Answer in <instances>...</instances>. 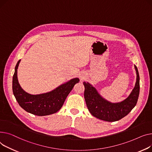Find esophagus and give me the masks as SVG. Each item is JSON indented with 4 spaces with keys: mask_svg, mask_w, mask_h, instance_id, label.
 Masks as SVG:
<instances>
[{
    "mask_svg": "<svg viewBox=\"0 0 152 152\" xmlns=\"http://www.w3.org/2000/svg\"><path fill=\"white\" fill-rule=\"evenodd\" d=\"M85 75H83V74H80V75H79V77H80V78L81 79V80H83L85 78Z\"/></svg>",
    "mask_w": 152,
    "mask_h": 152,
    "instance_id": "1",
    "label": "esophagus"
}]
</instances>
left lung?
<instances>
[{"mask_svg":"<svg viewBox=\"0 0 152 152\" xmlns=\"http://www.w3.org/2000/svg\"><path fill=\"white\" fill-rule=\"evenodd\" d=\"M136 82L129 96L121 102L112 103L103 98L88 82H83L84 97L88 110L94 117L106 121H116L126 116L136 106L140 91L139 75L137 67Z\"/></svg>","mask_w":152,"mask_h":152,"instance_id":"obj_1","label":"left lung"}]
</instances>
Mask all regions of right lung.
<instances>
[{"mask_svg":"<svg viewBox=\"0 0 152 152\" xmlns=\"http://www.w3.org/2000/svg\"><path fill=\"white\" fill-rule=\"evenodd\" d=\"M21 60L18 61L13 77V93L18 103L29 113L37 116H45L59 111L79 78H74L62 84L54 90L40 94H31L21 87L17 77V70Z\"/></svg>","mask_w":152,"mask_h":152,"instance_id":"1","label":"right lung"}]
</instances>
